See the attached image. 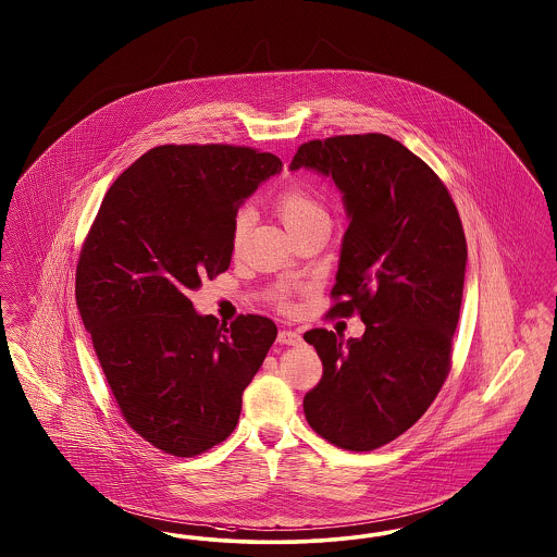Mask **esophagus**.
I'll list each match as a JSON object with an SVG mask.
<instances>
[{"instance_id":"1","label":"esophagus","mask_w":557,"mask_h":557,"mask_svg":"<svg viewBox=\"0 0 557 557\" xmlns=\"http://www.w3.org/2000/svg\"><path fill=\"white\" fill-rule=\"evenodd\" d=\"M277 339H280V344H286V346L302 344V335L298 334V332H292V330H282L280 335H277Z\"/></svg>"}]
</instances>
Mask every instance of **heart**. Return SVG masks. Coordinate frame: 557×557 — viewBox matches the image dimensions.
Segmentation results:
<instances>
[{
  "instance_id": "1",
  "label": "heart",
  "mask_w": 557,
  "mask_h": 557,
  "mask_svg": "<svg viewBox=\"0 0 557 557\" xmlns=\"http://www.w3.org/2000/svg\"><path fill=\"white\" fill-rule=\"evenodd\" d=\"M275 209H277L282 222L286 223V227L292 234L307 227L309 223L317 222V220H327V213L321 207V202L314 199L309 190H305L300 186L286 188L277 197ZM248 223H250V213L240 211L234 220V225H232V243L234 245L238 246L243 243ZM280 298H282V302H286V292H282Z\"/></svg>"
}]
</instances>
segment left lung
<instances>
[{
	"mask_svg": "<svg viewBox=\"0 0 557 557\" xmlns=\"http://www.w3.org/2000/svg\"><path fill=\"white\" fill-rule=\"evenodd\" d=\"M312 170L342 193V238L332 311L360 312L362 337L311 330L323 377L305 417L327 442L371 451L417 423L449 371L467 238L444 182L385 134H348L298 147L289 170Z\"/></svg>",
	"mask_w": 557,
	"mask_h": 557,
	"instance_id": "left-lung-1",
	"label": "left lung"
}]
</instances>
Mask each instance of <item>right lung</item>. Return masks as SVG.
<instances>
[{
	"label": "right lung",
	"instance_id": "1",
	"mask_svg": "<svg viewBox=\"0 0 557 557\" xmlns=\"http://www.w3.org/2000/svg\"><path fill=\"white\" fill-rule=\"evenodd\" d=\"M280 157L232 145H163L136 159L99 207L76 268V305L126 423L178 458L234 431L275 323L220 325L188 294L232 261L240 205Z\"/></svg>",
	"mask_w": 557,
	"mask_h": 557
}]
</instances>
